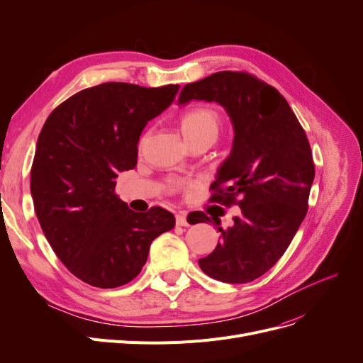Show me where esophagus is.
I'll return each mask as SVG.
<instances>
[{
  "label": "esophagus",
  "mask_w": 363,
  "mask_h": 363,
  "mask_svg": "<svg viewBox=\"0 0 363 363\" xmlns=\"http://www.w3.org/2000/svg\"><path fill=\"white\" fill-rule=\"evenodd\" d=\"M177 225L178 226H189V222L186 219V213L185 212H179L177 215Z\"/></svg>",
  "instance_id": "esophagus-1"
}]
</instances>
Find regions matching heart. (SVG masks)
<instances>
[{
    "mask_svg": "<svg viewBox=\"0 0 363 363\" xmlns=\"http://www.w3.org/2000/svg\"><path fill=\"white\" fill-rule=\"evenodd\" d=\"M179 125L188 144L203 140L213 143L220 130V118L213 108L197 107L184 113Z\"/></svg>",
    "mask_w": 363,
    "mask_h": 363,
    "instance_id": "1",
    "label": "heart"
}]
</instances>
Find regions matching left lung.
Returning <instances> with one entry per match:
<instances>
[{
    "label": "left lung",
    "mask_w": 363,
    "mask_h": 363,
    "mask_svg": "<svg viewBox=\"0 0 363 363\" xmlns=\"http://www.w3.org/2000/svg\"><path fill=\"white\" fill-rule=\"evenodd\" d=\"M191 100L216 101L230 114L234 144L211 185V201L241 208L230 228H218L220 242L199 264L218 281L250 282L281 259L308 213L311 144L279 91L249 72L223 70L186 84L179 104ZM197 222L212 220L200 212Z\"/></svg>",
    "instance_id": "obj_1"
}]
</instances>
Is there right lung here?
<instances>
[{
    "label": "right lung",
    "instance_id": "1",
    "mask_svg": "<svg viewBox=\"0 0 363 363\" xmlns=\"http://www.w3.org/2000/svg\"><path fill=\"white\" fill-rule=\"evenodd\" d=\"M178 89L126 82L82 89L50 113L38 137L30 169L38 220L57 257L92 287L132 281L152 240L175 226V216L159 206L130 211L116 194V179L137 166L143 129Z\"/></svg>",
    "mask_w": 363,
    "mask_h": 363
}]
</instances>
